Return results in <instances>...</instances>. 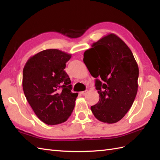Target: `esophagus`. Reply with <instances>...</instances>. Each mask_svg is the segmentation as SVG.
<instances>
[{"mask_svg":"<svg viewBox=\"0 0 160 160\" xmlns=\"http://www.w3.org/2000/svg\"><path fill=\"white\" fill-rule=\"evenodd\" d=\"M87 92H88V91H81V92H80V93L81 94H82V95H83V96H84V95H86L87 93Z\"/></svg>","mask_w":160,"mask_h":160,"instance_id":"esophagus-1","label":"esophagus"}]
</instances>
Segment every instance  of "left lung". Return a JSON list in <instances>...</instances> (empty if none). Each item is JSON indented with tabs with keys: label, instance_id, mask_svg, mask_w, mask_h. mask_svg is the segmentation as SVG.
<instances>
[{
	"label": "left lung",
	"instance_id": "obj_1",
	"mask_svg": "<svg viewBox=\"0 0 160 160\" xmlns=\"http://www.w3.org/2000/svg\"><path fill=\"white\" fill-rule=\"evenodd\" d=\"M84 53L83 62L96 80L98 103L91 109L98 120L116 123L130 109L138 88L139 68L131 49L114 33L103 36Z\"/></svg>",
	"mask_w": 160,
	"mask_h": 160
}]
</instances>
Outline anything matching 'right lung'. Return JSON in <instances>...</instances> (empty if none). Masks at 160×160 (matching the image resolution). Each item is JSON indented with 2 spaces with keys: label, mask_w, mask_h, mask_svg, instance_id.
<instances>
[{
  "label": "right lung",
  "mask_w": 160,
  "mask_h": 160,
  "mask_svg": "<svg viewBox=\"0 0 160 160\" xmlns=\"http://www.w3.org/2000/svg\"><path fill=\"white\" fill-rule=\"evenodd\" d=\"M71 54L56 49L43 50L30 57L22 73L23 91L40 120L56 125L67 120L78 93H72L71 80L64 71Z\"/></svg>",
  "instance_id": "obj_1"
}]
</instances>
